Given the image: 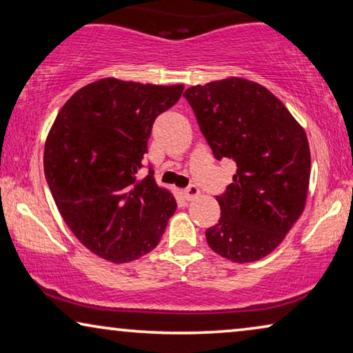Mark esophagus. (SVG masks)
<instances>
[{
  "label": "esophagus",
  "mask_w": 353,
  "mask_h": 353,
  "mask_svg": "<svg viewBox=\"0 0 353 353\" xmlns=\"http://www.w3.org/2000/svg\"><path fill=\"white\" fill-rule=\"evenodd\" d=\"M199 195H200L199 188H197V186H194V184H191V186H188V188L184 189V191H183V197L186 199L188 202H191V200L197 199Z\"/></svg>",
  "instance_id": "esophagus-1"
}]
</instances>
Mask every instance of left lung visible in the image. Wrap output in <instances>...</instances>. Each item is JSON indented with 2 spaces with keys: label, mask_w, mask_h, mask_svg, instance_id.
Masks as SVG:
<instances>
[{
  "label": "left lung",
  "mask_w": 353,
  "mask_h": 353,
  "mask_svg": "<svg viewBox=\"0 0 353 353\" xmlns=\"http://www.w3.org/2000/svg\"><path fill=\"white\" fill-rule=\"evenodd\" d=\"M183 96L214 158L236 164L233 181L216 197L221 218L205 232L208 246L232 262H256L281 245L305 210L311 173L305 129L251 80L191 86Z\"/></svg>",
  "instance_id": "obj_1"
}]
</instances>
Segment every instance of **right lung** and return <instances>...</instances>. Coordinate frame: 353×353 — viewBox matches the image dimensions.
I'll return each mask as SVG.
<instances>
[{
	"instance_id": "add662e5",
	"label": "right lung",
	"mask_w": 353,
	"mask_h": 353,
	"mask_svg": "<svg viewBox=\"0 0 353 353\" xmlns=\"http://www.w3.org/2000/svg\"><path fill=\"white\" fill-rule=\"evenodd\" d=\"M181 93L183 85L102 79L59 110L44 150L47 184L64 222L96 256L126 263L159 245L176 202L151 167L142 180L137 173L156 117Z\"/></svg>"
}]
</instances>
